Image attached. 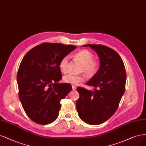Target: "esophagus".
Masks as SVG:
<instances>
[{
	"mask_svg": "<svg viewBox=\"0 0 146 146\" xmlns=\"http://www.w3.org/2000/svg\"><path fill=\"white\" fill-rule=\"evenodd\" d=\"M72 89L73 90H76V89H77L76 86H74V85H72Z\"/></svg>",
	"mask_w": 146,
	"mask_h": 146,
	"instance_id": "1",
	"label": "esophagus"
}]
</instances>
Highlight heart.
<instances>
[{
    "instance_id": "b5f03b06",
    "label": "heart",
    "mask_w": 146,
    "mask_h": 146,
    "mask_svg": "<svg viewBox=\"0 0 146 146\" xmlns=\"http://www.w3.org/2000/svg\"><path fill=\"white\" fill-rule=\"evenodd\" d=\"M75 58L83 64L81 68V72H84L89 76H93L97 72L100 64L98 62L94 60V55L88 50L83 49L75 54ZM69 56H64L60 60L59 68L62 73H66L68 71ZM63 80L64 83H70L74 85H77L80 83L84 82L85 77L83 75H75L68 74L63 77Z\"/></svg>"
}]
</instances>
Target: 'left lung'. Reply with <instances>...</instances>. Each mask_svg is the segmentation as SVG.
Returning <instances> with one entry per match:
<instances>
[{
  "instance_id": "8db88e82",
  "label": "left lung",
  "mask_w": 146,
  "mask_h": 146,
  "mask_svg": "<svg viewBox=\"0 0 146 146\" xmlns=\"http://www.w3.org/2000/svg\"><path fill=\"white\" fill-rule=\"evenodd\" d=\"M100 58L98 71L86 83L94 87L89 90H77L80 97L76 103L79 117L86 123L100 124L111 117L118 108L125 91L126 73L123 60L113 49L102 44H88Z\"/></svg>"
}]
</instances>
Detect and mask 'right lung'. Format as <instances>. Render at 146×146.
Listing matches in <instances>:
<instances>
[{
    "instance_id": "add662e5",
    "label": "right lung",
    "mask_w": 146,
    "mask_h": 146,
    "mask_svg": "<svg viewBox=\"0 0 146 146\" xmlns=\"http://www.w3.org/2000/svg\"><path fill=\"white\" fill-rule=\"evenodd\" d=\"M77 47L71 44L43 43L23 58L17 74L19 97L25 113L40 124L53 122L58 116L61 100L72 90L62 78L59 63Z\"/></svg>"
}]
</instances>
